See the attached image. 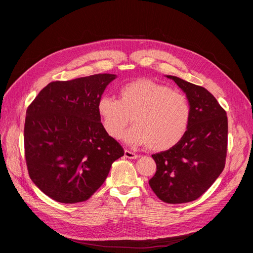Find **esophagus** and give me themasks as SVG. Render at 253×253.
Here are the masks:
<instances>
[{
    "instance_id": "obj_1",
    "label": "esophagus",
    "mask_w": 253,
    "mask_h": 253,
    "mask_svg": "<svg viewBox=\"0 0 253 253\" xmlns=\"http://www.w3.org/2000/svg\"><path fill=\"white\" fill-rule=\"evenodd\" d=\"M125 156H126V158H129V159H136V158H138V155L135 154L134 152L128 151V150H125Z\"/></svg>"
}]
</instances>
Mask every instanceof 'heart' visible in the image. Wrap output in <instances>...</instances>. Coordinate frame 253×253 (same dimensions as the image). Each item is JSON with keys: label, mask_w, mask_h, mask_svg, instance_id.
Instances as JSON below:
<instances>
[{"label": "heart", "mask_w": 253, "mask_h": 253, "mask_svg": "<svg viewBox=\"0 0 253 253\" xmlns=\"http://www.w3.org/2000/svg\"><path fill=\"white\" fill-rule=\"evenodd\" d=\"M101 124L114 139H120L129 121L134 126L125 139L147 145L151 151L169 150L186 134L190 104L185 95L148 79L126 83L119 90V100L103 96L97 104Z\"/></svg>", "instance_id": "b5f03b06"}]
</instances>
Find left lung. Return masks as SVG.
<instances>
[{
    "mask_svg": "<svg viewBox=\"0 0 253 253\" xmlns=\"http://www.w3.org/2000/svg\"><path fill=\"white\" fill-rule=\"evenodd\" d=\"M172 79L186 94L190 122L186 134L169 150L153 154L156 173L149 180L159 200L182 204L197 200L223 172L228 143V119L225 110L203 86Z\"/></svg>",
    "mask_w": 253,
    "mask_h": 253,
    "instance_id": "left-lung-1",
    "label": "left lung"
}]
</instances>
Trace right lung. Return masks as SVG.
Returning a JSON list of instances; mask_svg holds the SVG:
<instances>
[{
	"label": "right lung",
	"mask_w": 253,
	"mask_h": 253,
	"mask_svg": "<svg viewBox=\"0 0 253 253\" xmlns=\"http://www.w3.org/2000/svg\"><path fill=\"white\" fill-rule=\"evenodd\" d=\"M116 75L97 74L45 86L26 111L28 174L53 201L85 202L102 186L112 164L125 155L108 135L97 104Z\"/></svg>",
	"instance_id": "obj_1"
}]
</instances>
